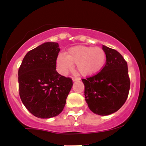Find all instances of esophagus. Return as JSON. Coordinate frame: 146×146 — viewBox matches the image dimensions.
Masks as SVG:
<instances>
[{
    "label": "esophagus",
    "mask_w": 146,
    "mask_h": 146,
    "mask_svg": "<svg viewBox=\"0 0 146 146\" xmlns=\"http://www.w3.org/2000/svg\"><path fill=\"white\" fill-rule=\"evenodd\" d=\"M72 80H73V82H76V81H79L80 79L78 78H72Z\"/></svg>",
    "instance_id": "esophagus-1"
}]
</instances>
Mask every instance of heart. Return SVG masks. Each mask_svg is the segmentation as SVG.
Listing matches in <instances>:
<instances>
[{
  "label": "heart",
  "mask_w": 146,
  "mask_h": 146,
  "mask_svg": "<svg viewBox=\"0 0 146 146\" xmlns=\"http://www.w3.org/2000/svg\"><path fill=\"white\" fill-rule=\"evenodd\" d=\"M106 61V53L100 47L78 45L70 48L67 55L60 53L56 66L60 74L66 75L71 71L73 64L83 76H93L100 71Z\"/></svg>",
  "instance_id": "obj_1"
}]
</instances>
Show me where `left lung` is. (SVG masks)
<instances>
[{"label":"left lung","mask_w":146,"mask_h":146,"mask_svg":"<svg viewBox=\"0 0 146 146\" xmlns=\"http://www.w3.org/2000/svg\"><path fill=\"white\" fill-rule=\"evenodd\" d=\"M106 62L102 71L93 77L82 79L85 100L97 115L113 114L124 104L130 90L128 64L116 50L103 45Z\"/></svg>","instance_id":"left-lung-1"}]
</instances>
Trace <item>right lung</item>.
Returning a JSON list of instances; mask_svg holds the SVG:
<instances>
[{"mask_svg": "<svg viewBox=\"0 0 146 146\" xmlns=\"http://www.w3.org/2000/svg\"><path fill=\"white\" fill-rule=\"evenodd\" d=\"M60 50L58 43H43L25 55L18 70L21 101L38 118L59 115L73 86L71 78L62 76L56 70Z\"/></svg>", "mask_w": 146, "mask_h": 146, "instance_id": "1", "label": "right lung"}]
</instances>
